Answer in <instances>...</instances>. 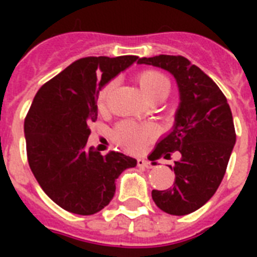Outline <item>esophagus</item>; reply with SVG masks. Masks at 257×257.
<instances>
[{
	"label": "esophagus",
	"instance_id": "esophagus-1",
	"mask_svg": "<svg viewBox=\"0 0 257 257\" xmlns=\"http://www.w3.org/2000/svg\"><path fill=\"white\" fill-rule=\"evenodd\" d=\"M137 167H140V168H152V164L145 159H139L137 160Z\"/></svg>",
	"mask_w": 257,
	"mask_h": 257
}]
</instances>
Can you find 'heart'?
Segmentation results:
<instances>
[{
    "label": "heart",
    "mask_w": 257,
    "mask_h": 257,
    "mask_svg": "<svg viewBox=\"0 0 257 257\" xmlns=\"http://www.w3.org/2000/svg\"><path fill=\"white\" fill-rule=\"evenodd\" d=\"M137 81L147 96L155 100L169 90V81L164 73L155 69H144L137 74ZM116 86V80H110L102 85L97 96L98 108L104 109ZM156 136V128L152 124H136L132 121H122L113 131V139L117 144L128 151H140L149 140Z\"/></svg>",
    "instance_id": "obj_1"
}]
</instances>
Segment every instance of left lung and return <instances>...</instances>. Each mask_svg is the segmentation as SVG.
<instances>
[{
    "instance_id": "1",
    "label": "left lung",
    "mask_w": 257,
    "mask_h": 257,
    "mask_svg": "<svg viewBox=\"0 0 257 257\" xmlns=\"http://www.w3.org/2000/svg\"><path fill=\"white\" fill-rule=\"evenodd\" d=\"M137 62L168 70L179 85L181 102L175 128L157 144L149 160L180 152L173 167V187L153 189L152 199L165 213L188 215L215 195L225 175L236 143L231 108L216 82L183 56L160 54Z\"/></svg>"
}]
</instances>
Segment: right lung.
<instances>
[{
    "label": "right lung",
    "mask_w": 257,
    "mask_h": 257,
    "mask_svg": "<svg viewBox=\"0 0 257 257\" xmlns=\"http://www.w3.org/2000/svg\"><path fill=\"white\" fill-rule=\"evenodd\" d=\"M137 56L84 57L38 89L25 117L28 163L42 191L65 211L93 215L110 203L116 179L137 161L88 147L104 84Z\"/></svg>",
    "instance_id": "obj_1"
}]
</instances>
